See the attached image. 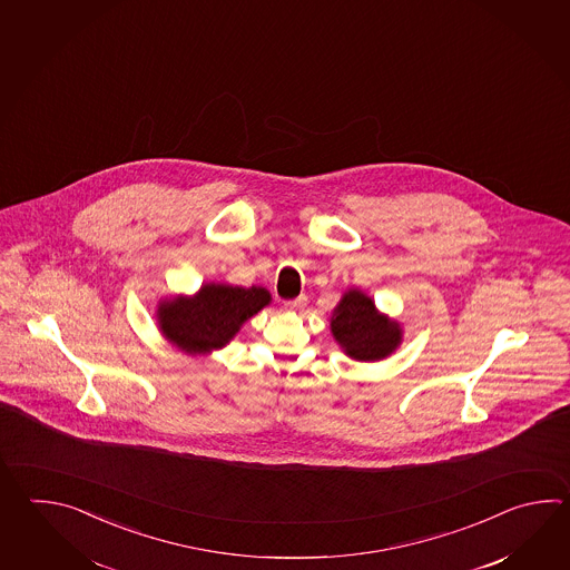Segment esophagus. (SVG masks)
<instances>
[{
    "instance_id": "1",
    "label": "esophagus",
    "mask_w": 570,
    "mask_h": 570,
    "mask_svg": "<svg viewBox=\"0 0 570 570\" xmlns=\"http://www.w3.org/2000/svg\"><path fill=\"white\" fill-rule=\"evenodd\" d=\"M305 303H307V297L305 295H299L297 299H293V302H287V307L293 309V312H297V309H303L305 307Z\"/></svg>"
}]
</instances>
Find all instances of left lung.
Wrapping results in <instances>:
<instances>
[{
	"mask_svg": "<svg viewBox=\"0 0 570 570\" xmlns=\"http://www.w3.org/2000/svg\"><path fill=\"white\" fill-rule=\"evenodd\" d=\"M332 336L354 361L375 363L397 351L403 338L401 326L379 314L375 302L361 289H348L332 312Z\"/></svg>",
	"mask_w": 570,
	"mask_h": 570,
	"instance_id": "left-lung-1",
	"label": "left lung"
}]
</instances>
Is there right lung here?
Returning <instances> with one entry per match:
<instances>
[{
  "mask_svg": "<svg viewBox=\"0 0 570 570\" xmlns=\"http://www.w3.org/2000/svg\"><path fill=\"white\" fill-rule=\"evenodd\" d=\"M271 303L265 287H234L207 283L194 297L179 295L158 303L163 336L187 354H209L230 342L246 320Z\"/></svg>",
  "mask_w": 570,
  "mask_h": 570,
  "instance_id": "right-lung-1",
  "label": "right lung"
}]
</instances>
